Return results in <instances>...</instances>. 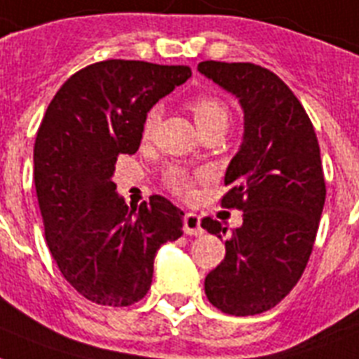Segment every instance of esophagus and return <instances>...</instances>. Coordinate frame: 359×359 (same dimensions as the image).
<instances>
[{
	"label": "esophagus",
	"instance_id": "34e87169",
	"mask_svg": "<svg viewBox=\"0 0 359 359\" xmlns=\"http://www.w3.org/2000/svg\"><path fill=\"white\" fill-rule=\"evenodd\" d=\"M184 232L188 236H199L203 234V226H201V217L194 212H188L184 215Z\"/></svg>",
	"mask_w": 359,
	"mask_h": 359
}]
</instances>
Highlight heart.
Returning <instances> with one entry per match:
<instances>
[{"label": "heart", "mask_w": 359, "mask_h": 359, "mask_svg": "<svg viewBox=\"0 0 359 359\" xmlns=\"http://www.w3.org/2000/svg\"><path fill=\"white\" fill-rule=\"evenodd\" d=\"M188 110L194 116L195 125L199 127L201 133H205L208 129L226 130V127H229V109L217 97H212V95H197V97L188 101ZM160 118H162V110L158 107H154V109H151L149 112L145 114L144 125H142V136H144V140H149L153 136L154 130H156V127L160 123ZM165 184L170 186L175 194L186 195L191 189V179H189L184 171L173 170L165 175Z\"/></svg>", "instance_id": "heart-1"}]
</instances>
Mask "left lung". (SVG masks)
I'll use <instances>...</instances> for the list:
<instances>
[{"instance_id": "obj_1", "label": "left lung", "mask_w": 359, "mask_h": 359, "mask_svg": "<svg viewBox=\"0 0 359 359\" xmlns=\"http://www.w3.org/2000/svg\"><path fill=\"white\" fill-rule=\"evenodd\" d=\"M199 74L234 95L243 110V138L230 160L221 205L243 212L225 241V260L205 278V293L230 316L271 310L299 282L310 260L326 186L316 130L280 77L250 62L205 60ZM221 238L226 226L201 223Z\"/></svg>"}]
</instances>
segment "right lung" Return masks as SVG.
<instances>
[{
    "instance_id": "right-lung-1",
    "label": "right lung",
    "mask_w": 359,
    "mask_h": 359,
    "mask_svg": "<svg viewBox=\"0 0 359 359\" xmlns=\"http://www.w3.org/2000/svg\"><path fill=\"white\" fill-rule=\"evenodd\" d=\"M191 77L189 66L104 60L66 81L34 142V186L46 241L62 276L88 301L130 306L153 282L154 256L182 236V210L153 195L129 208L114 184L145 114Z\"/></svg>"
}]
</instances>
